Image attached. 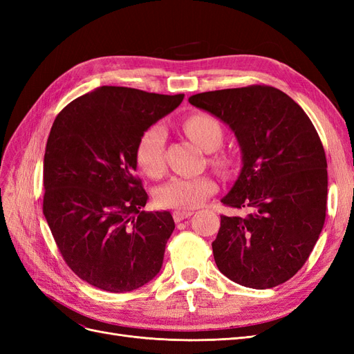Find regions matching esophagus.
<instances>
[{"label":"esophagus","mask_w":354,"mask_h":354,"mask_svg":"<svg viewBox=\"0 0 354 354\" xmlns=\"http://www.w3.org/2000/svg\"><path fill=\"white\" fill-rule=\"evenodd\" d=\"M192 214H194L192 211H174L173 217H174V221L178 223V221H181V220H185V218L190 217Z\"/></svg>","instance_id":"obj_1"}]
</instances>
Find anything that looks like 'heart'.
<instances>
[{
	"mask_svg": "<svg viewBox=\"0 0 354 354\" xmlns=\"http://www.w3.org/2000/svg\"><path fill=\"white\" fill-rule=\"evenodd\" d=\"M183 130L192 142L205 152H212L223 140V130L216 118L196 112L183 121ZM165 130L153 124L145 130L136 147L137 165L149 177H160L165 171ZM212 162L226 168L232 164L227 153H216ZM217 190V181L209 176L174 177L156 190V202L164 208L187 211L199 207L209 195Z\"/></svg>",
	"mask_w": 354,
	"mask_h": 354,
	"instance_id": "heart-1",
	"label": "heart"
}]
</instances>
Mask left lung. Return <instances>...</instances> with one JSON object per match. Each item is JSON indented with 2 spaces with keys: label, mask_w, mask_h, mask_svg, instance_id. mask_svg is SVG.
<instances>
[{
  "label": "left lung",
  "mask_w": 354,
  "mask_h": 354,
  "mask_svg": "<svg viewBox=\"0 0 354 354\" xmlns=\"http://www.w3.org/2000/svg\"><path fill=\"white\" fill-rule=\"evenodd\" d=\"M189 103L227 124L242 152V169L224 205L243 217L221 216L214 260L230 281L266 289L301 269L324 229L326 156L310 118L270 85L199 93Z\"/></svg>",
  "instance_id": "obj_1"
}]
</instances>
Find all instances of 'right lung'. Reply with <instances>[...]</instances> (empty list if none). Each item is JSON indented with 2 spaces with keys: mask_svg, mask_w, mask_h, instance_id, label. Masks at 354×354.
<instances>
[{
  "mask_svg": "<svg viewBox=\"0 0 354 354\" xmlns=\"http://www.w3.org/2000/svg\"><path fill=\"white\" fill-rule=\"evenodd\" d=\"M183 99L103 85L53 122L42 212L71 270L103 291H133L162 267L174 220L168 211H142L147 194L136 176V147Z\"/></svg>",
  "mask_w": 354,
  "mask_h": 354,
  "instance_id": "right-lung-1",
  "label": "right lung"
}]
</instances>
